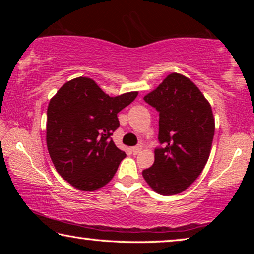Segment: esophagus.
Here are the masks:
<instances>
[{"instance_id": "esophagus-1", "label": "esophagus", "mask_w": 254, "mask_h": 254, "mask_svg": "<svg viewBox=\"0 0 254 254\" xmlns=\"http://www.w3.org/2000/svg\"><path fill=\"white\" fill-rule=\"evenodd\" d=\"M141 150H142V145H135V147H133V148H131V151L133 152V154H137L139 153Z\"/></svg>"}]
</instances>
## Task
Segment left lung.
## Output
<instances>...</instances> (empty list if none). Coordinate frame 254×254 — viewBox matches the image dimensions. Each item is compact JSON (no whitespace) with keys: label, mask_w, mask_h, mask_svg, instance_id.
Wrapping results in <instances>:
<instances>
[{"label":"left lung","mask_w":254,"mask_h":254,"mask_svg":"<svg viewBox=\"0 0 254 254\" xmlns=\"http://www.w3.org/2000/svg\"><path fill=\"white\" fill-rule=\"evenodd\" d=\"M143 100L159 112L162 148L154 150L152 167L142 171L145 182L163 196L183 192L201 174L215 132L212 107L199 88L171 72Z\"/></svg>","instance_id":"obj_1"}]
</instances>
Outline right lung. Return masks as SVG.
<instances>
[{
	"instance_id": "obj_1",
	"label": "right lung",
	"mask_w": 254,
	"mask_h": 254,
	"mask_svg": "<svg viewBox=\"0 0 254 254\" xmlns=\"http://www.w3.org/2000/svg\"><path fill=\"white\" fill-rule=\"evenodd\" d=\"M137 92L111 97L88 77L64 84L47 110L46 140L57 173L85 191L105 186L127 154L111 135L120 126L118 113Z\"/></svg>"
}]
</instances>
